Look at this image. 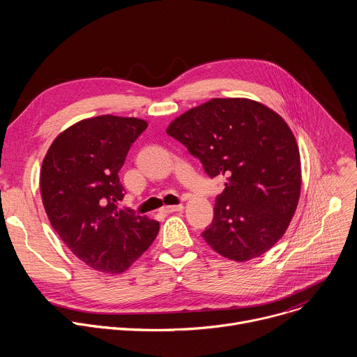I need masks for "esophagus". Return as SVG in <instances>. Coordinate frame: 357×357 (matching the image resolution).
<instances>
[{"label":"esophagus","instance_id":"esophagus-1","mask_svg":"<svg viewBox=\"0 0 357 357\" xmlns=\"http://www.w3.org/2000/svg\"><path fill=\"white\" fill-rule=\"evenodd\" d=\"M164 213H174V212H181L183 211V205H175V206H164L161 209Z\"/></svg>","mask_w":357,"mask_h":357}]
</instances>
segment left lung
Segmentation results:
<instances>
[{"instance_id": "8db88e82", "label": "left lung", "mask_w": 357, "mask_h": 357, "mask_svg": "<svg viewBox=\"0 0 357 357\" xmlns=\"http://www.w3.org/2000/svg\"><path fill=\"white\" fill-rule=\"evenodd\" d=\"M167 134L226 176L213 222L202 237L233 261L260 257L285 233L301 192L295 137L271 109L248 98H212L175 119Z\"/></svg>"}]
</instances>
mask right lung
<instances>
[{"label": "right lung", "mask_w": 357, "mask_h": 357, "mask_svg": "<svg viewBox=\"0 0 357 357\" xmlns=\"http://www.w3.org/2000/svg\"><path fill=\"white\" fill-rule=\"evenodd\" d=\"M146 121L98 116L76 123L49 146L40 193L50 225L93 270L121 274L155 240L160 223L120 209L119 172Z\"/></svg>", "instance_id": "right-lung-1"}]
</instances>
